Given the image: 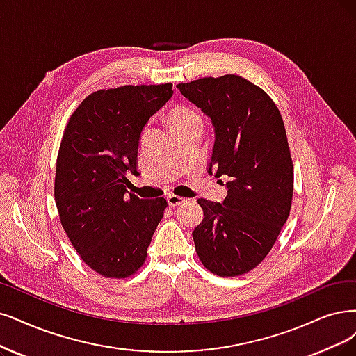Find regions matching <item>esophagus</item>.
<instances>
[{"label":"esophagus","mask_w":356,"mask_h":356,"mask_svg":"<svg viewBox=\"0 0 356 356\" xmlns=\"http://www.w3.org/2000/svg\"><path fill=\"white\" fill-rule=\"evenodd\" d=\"M186 201H188L186 198H183V196H179V195H175V193H170V195L167 196V202H168V205H171V207L181 205V204H185Z\"/></svg>","instance_id":"esophagus-1"}]
</instances>
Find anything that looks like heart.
I'll list each match as a JSON object with an SVG mask.
<instances>
[{"instance_id": "obj_1", "label": "heart", "mask_w": 356, "mask_h": 356, "mask_svg": "<svg viewBox=\"0 0 356 356\" xmlns=\"http://www.w3.org/2000/svg\"><path fill=\"white\" fill-rule=\"evenodd\" d=\"M195 118H200V114L191 107H186V105H177V107H175L168 114V120L170 124L173 126V129L181 124H186L195 120Z\"/></svg>"}]
</instances>
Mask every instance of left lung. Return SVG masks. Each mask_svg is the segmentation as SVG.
<instances>
[{"label":"left lung","mask_w":356,"mask_h":356,"mask_svg":"<svg viewBox=\"0 0 356 356\" xmlns=\"http://www.w3.org/2000/svg\"><path fill=\"white\" fill-rule=\"evenodd\" d=\"M177 89L213 122L208 173L230 177L221 204L198 200L204 220L192 233L196 254L207 270L234 277L268 255L291 214L293 164L283 118L242 76L204 77Z\"/></svg>","instance_id":"left-lung-1"}]
</instances>
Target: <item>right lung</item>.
I'll use <instances>...</instances> for the list:
<instances>
[{"instance_id":"add662e5","label":"right lung","mask_w":356,"mask_h":356,"mask_svg":"<svg viewBox=\"0 0 356 356\" xmlns=\"http://www.w3.org/2000/svg\"><path fill=\"white\" fill-rule=\"evenodd\" d=\"M171 97V83L101 89L82 101L65 126L56 205L76 252L102 277L135 274L164 216V198L126 196V176L138 175L142 130Z\"/></svg>"}]
</instances>
